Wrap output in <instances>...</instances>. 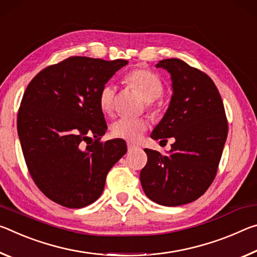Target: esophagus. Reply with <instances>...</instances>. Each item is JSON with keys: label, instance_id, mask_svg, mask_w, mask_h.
<instances>
[{"label": "esophagus", "instance_id": "34e87169", "mask_svg": "<svg viewBox=\"0 0 257 257\" xmlns=\"http://www.w3.org/2000/svg\"><path fill=\"white\" fill-rule=\"evenodd\" d=\"M136 148H138V147H137L136 145H133V144H127V149H128V151H132V150H134Z\"/></svg>", "mask_w": 257, "mask_h": 257}]
</instances>
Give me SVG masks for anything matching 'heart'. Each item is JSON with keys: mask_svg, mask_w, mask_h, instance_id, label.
<instances>
[{"mask_svg": "<svg viewBox=\"0 0 257 257\" xmlns=\"http://www.w3.org/2000/svg\"><path fill=\"white\" fill-rule=\"evenodd\" d=\"M125 82L142 96L146 102L157 100L164 92V84L156 74L148 69H136L125 76ZM116 87L112 84H106L99 93V104L104 113H111L113 110ZM147 127L148 121L141 118H121L112 124L113 136L126 141H138Z\"/></svg>", "mask_w": 257, "mask_h": 257, "instance_id": "heart-1", "label": "heart"}]
</instances>
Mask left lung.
<instances>
[{"label": "left lung", "mask_w": 257, "mask_h": 257, "mask_svg": "<svg viewBox=\"0 0 257 257\" xmlns=\"http://www.w3.org/2000/svg\"><path fill=\"white\" fill-rule=\"evenodd\" d=\"M156 67L170 73L173 94L150 137L161 141L173 138L174 144L166 155L145 149L148 162L140 181L149 199L173 207L198 199L212 184L228 137V121L211 77L175 58Z\"/></svg>", "instance_id": "obj_1"}]
</instances>
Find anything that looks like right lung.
Here are the masks:
<instances>
[{"mask_svg": "<svg viewBox=\"0 0 257 257\" xmlns=\"http://www.w3.org/2000/svg\"><path fill=\"white\" fill-rule=\"evenodd\" d=\"M126 65L121 59L70 57L28 84L18 136L34 182L54 203L68 208L94 203L108 172L127 151L123 139L99 141L107 131L99 93Z\"/></svg>", "mask_w": 257, "mask_h": 257, "instance_id": "add662e5", "label": "right lung"}]
</instances>
